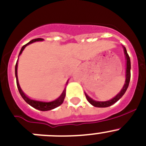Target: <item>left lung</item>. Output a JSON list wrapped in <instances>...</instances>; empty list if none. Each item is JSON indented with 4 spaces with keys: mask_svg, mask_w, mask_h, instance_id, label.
Masks as SVG:
<instances>
[{
    "mask_svg": "<svg viewBox=\"0 0 146 146\" xmlns=\"http://www.w3.org/2000/svg\"><path fill=\"white\" fill-rule=\"evenodd\" d=\"M124 48V53H125V56L126 60H127V64H126V79H125V84L123 86V89L121 90V91L116 95L115 98H113L112 99L108 101H105V102H100V101H95L94 100H92V98H90L88 95L84 92L85 94L86 98H87V101L90 102L91 105H92L93 106L97 107V108H107V107H110L111 105H112L113 104L115 103L116 102L119 100L123 96L125 93L126 90H127V87H128L129 83H130V56H129L127 52V50H126L125 47L123 46Z\"/></svg>",
    "mask_w": 146,
    "mask_h": 146,
    "instance_id": "left-lung-1",
    "label": "left lung"
}]
</instances>
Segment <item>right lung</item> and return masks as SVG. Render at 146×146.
Returning a JSON list of instances; mask_svg holds the SVG:
<instances>
[{"instance_id": "right-lung-1", "label": "right lung", "mask_w": 146, "mask_h": 146, "mask_svg": "<svg viewBox=\"0 0 146 146\" xmlns=\"http://www.w3.org/2000/svg\"><path fill=\"white\" fill-rule=\"evenodd\" d=\"M42 38H35V39H33L31 41H29V43H27L26 44L23 45L22 46L21 49L20 51V53H19V56L21 55V54L22 53V51H23V49L25 48V47L27 45L29 44H31V43H34L35 41H42ZM17 67H18V60L16 64V66H15V74H16V84H17V87H18V90H19V93H20V95H21V97L23 98V99L27 102L29 105H30L31 106L33 107V108H36L37 110H39L41 111H47V110H52V109H54V108H57L58 106L62 105L64 102V100L65 98V95H66V89L64 88V90L63 92L62 93V95L56 99L54 101H51V102H43V101H38V100H31L30 98H28L26 95L24 94L22 90L21 89L20 85H19V80H18V75H17ZM68 81L66 82V84H67Z\"/></svg>"}]
</instances>
